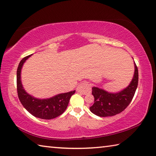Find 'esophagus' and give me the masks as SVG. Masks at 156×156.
Here are the masks:
<instances>
[{
	"instance_id": "34e87169",
	"label": "esophagus",
	"mask_w": 156,
	"mask_h": 156,
	"mask_svg": "<svg viewBox=\"0 0 156 156\" xmlns=\"http://www.w3.org/2000/svg\"><path fill=\"white\" fill-rule=\"evenodd\" d=\"M90 90H91L90 85L88 83H86V82L80 83L78 84L77 87V91L78 93H80V94L83 95H86L87 93H90Z\"/></svg>"
}]
</instances>
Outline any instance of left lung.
Returning <instances> with one entry per match:
<instances>
[{"label": "left lung", "mask_w": 156, "mask_h": 156, "mask_svg": "<svg viewBox=\"0 0 156 156\" xmlns=\"http://www.w3.org/2000/svg\"><path fill=\"white\" fill-rule=\"evenodd\" d=\"M135 72L132 80L126 89L117 93H110L98 87L92 88L94 104L90 110L99 117H111L123 111L131 102L138 83V67L134 62Z\"/></svg>", "instance_id": "8db88e82"}]
</instances>
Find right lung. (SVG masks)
Returning a JSON list of instances; mask_svg holds the SVG:
<instances>
[{"mask_svg": "<svg viewBox=\"0 0 156 156\" xmlns=\"http://www.w3.org/2000/svg\"><path fill=\"white\" fill-rule=\"evenodd\" d=\"M30 56H25L20 62L17 69V91L19 100L22 105L31 115L42 119H52L63 114L68 106L70 98L75 90L61 93L46 100H38L28 94L24 90L20 80L22 67L27 59Z\"/></svg>", "mask_w": 156, "mask_h": 156, "instance_id": "obj_1", "label": "right lung"}]
</instances>
